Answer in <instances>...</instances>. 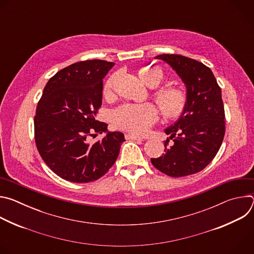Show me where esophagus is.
<instances>
[{
    "label": "esophagus",
    "instance_id": "esophagus-1",
    "mask_svg": "<svg viewBox=\"0 0 254 254\" xmlns=\"http://www.w3.org/2000/svg\"><path fill=\"white\" fill-rule=\"evenodd\" d=\"M126 138L127 139H133V140H143L144 139V137L139 136V135H135V134H132V133H127Z\"/></svg>",
    "mask_w": 254,
    "mask_h": 254
}]
</instances>
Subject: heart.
Wrapping results in <instances>:
<instances>
[{"instance_id":"b5f03b06","label":"heart","mask_w":254,"mask_h":254,"mask_svg":"<svg viewBox=\"0 0 254 254\" xmlns=\"http://www.w3.org/2000/svg\"><path fill=\"white\" fill-rule=\"evenodd\" d=\"M141 80L150 87H156L164 78L159 68L144 67L139 71ZM117 76L113 75L104 85V94H112ZM156 100L163 115L169 119H177L184 112L187 95L180 88L169 87L161 89L156 94ZM158 120V112L151 104H127L120 107L115 113L116 125L133 133H144Z\"/></svg>"}]
</instances>
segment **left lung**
Returning a JSON list of instances; mask_svg holds the SVG:
<instances>
[{"mask_svg": "<svg viewBox=\"0 0 254 254\" xmlns=\"http://www.w3.org/2000/svg\"><path fill=\"white\" fill-rule=\"evenodd\" d=\"M168 63L186 87L184 112L165 132L174 143L165 154L151 159L162 173L184 177L202 171L219 151L225 133L224 105L213 72L203 63L177 54L155 57Z\"/></svg>", "mask_w": 254, "mask_h": 254, "instance_id": "left-lung-1", "label": "left lung"}]
</instances>
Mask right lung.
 <instances>
[{
	"label": "right lung",
	"instance_id": "add662e5",
	"mask_svg": "<svg viewBox=\"0 0 254 254\" xmlns=\"http://www.w3.org/2000/svg\"><path fill=\"white\" fill-rule=\"evenodd\" d=\"M114 62L86 60L71 64L47 82L34 119L35 141L46 165L60 178L88 183L102 177L116 163L121 131H107L96 120L102 101V79ZM106 132L100 141L89 136Z\"/></svg>",
	"mask_w": 254,
	"mask_h": 254
}]
</instances>
